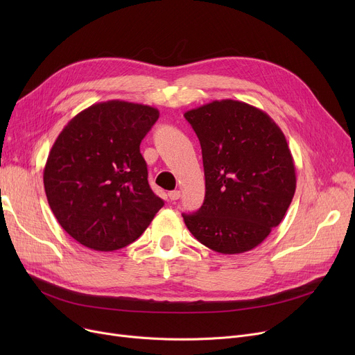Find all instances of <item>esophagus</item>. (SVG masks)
I'll return each instance as SVG.
<instances>
[{"label":"esophagus","mask_w":355,"mask_h":355,"mask_svg":"<svg viewBox=\"0 0 355 355\" xmlns=\"http://www.w3.org/2000/svg\"><path fill=\"white\" fill-rule=\"evenodd\" d=\"M168 197H170L171 201H175V200H178L181 197V191H178V190L170 191V193H168Z\"/></svg>","instance_id":"1"}]
</instances>
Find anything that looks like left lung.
Returning a JSON list of instances; mask_svg holds the SVG:
<instances>
[{
  "mask_svg": "<svg viewBox=\"0 0 355 355\" xmlns=\"http://www.w3.org/2000/svg\"><path fill=\"white\" fill-rule=\"evenodd\" d=\"M198 137L206 197L194 214H182L206 248L239 254L279 226L296 189L295 164L282 129L249 103L213 101L184 114Z\"/></svg>",
  "mask_w": 355,
  "mask_h": 355,
  "instance_id": "1",
  "label": "left lung"
}]
</instances>
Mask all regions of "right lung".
<instances>
[{"label": "right lung", "mask_w": 355, "mask_h": 355, "mask_svg": "<svg viewBox=\"0 0 355 355\" xmlns=\"http://www.w3.org/2000/svg\"><path fill=\"white\" fill-rule=\"evenodd\" d=\"M157 107L125 101L95 103L70 119L43 171L49 206L80 245L114 252L135 241L164 201L148 184L139 145Z\"/></svg>", "instance_id": "1"}]
</instances>
